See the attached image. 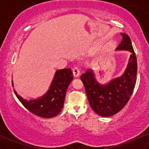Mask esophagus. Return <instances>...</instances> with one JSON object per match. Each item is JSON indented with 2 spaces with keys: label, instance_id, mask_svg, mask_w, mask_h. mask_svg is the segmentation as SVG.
Returning <instances> with one entry per match:
<instances>
[{
  "label": "esophagus",
  "instance_id": "esophagus-1",
  "mask_svg": "<svg viewBox=\"0 0 149 149\" xmlns=\"http://www.w3.org/2000/svg\"><path fill=\"white\" fill-rule=\"evenodd\" d=\"M73 73L74 77H79L80 74V69L78 66H75L73 69Z\"/></svg>",
  "mask_w": 149,
  "mask_h": 149
}]
</instances>
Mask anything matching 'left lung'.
Segmentation results:
<instances>
[{
	"mask_svg": "<svg viewBox=\"0 0 149 149\" xmlns=\"http://www.w3.org/2000/svg\"><path fill=\"white\" fill-rule=\"evenodd\" d=\"M120 34L122 40L116 51H127L130 53L123 73L104 84L97 81L92 69H87L80 76L90 107L97 114L102 117L115 115L126 105L136 83L137 63L131 40L127 34Z\"/></svg>",
	"mask_w": 149,
	"mask_h": 149,
	"instance_id": "1",
	"label": "left lung"
}]
</instances>
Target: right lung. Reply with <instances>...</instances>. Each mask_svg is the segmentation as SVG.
Masks as SVG:
<instances>
[{"instance_id": "right-lung-1", "label": "right lung", "mask_w": 149, "mask_h": 149, "mask_svg": "<svg viewBox=\"0 0 149 149\" xmlns=\"http://www.w3.org/2000/svg\"><path fill=\"white\" fill-rule=\"evenodd\" d=\"M73 78L71 69H59L55 71L47 91L41 97L26 100L18 95L15 90L14 92L20 102L30 112L39 117L51 118L57 116L63 109L66 91ZM12 84L13 86V80Z\"/></svg>"}]
</instances>
